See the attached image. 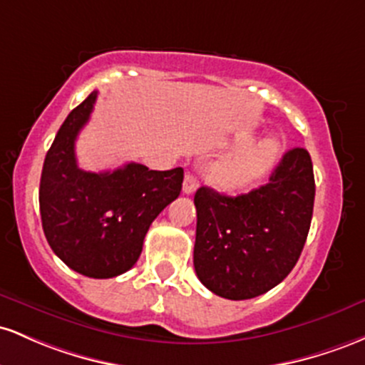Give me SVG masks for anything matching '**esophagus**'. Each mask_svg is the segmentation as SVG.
Masks as SVG:
<instances>
[{"instance_id": "1", "label": "esophagus", "mask_w": 365, "mask_h": 365, "mask_svg": "<svg viewBox=\"0 0 365 365\" xmlns=\"http://www.w3.org/2000/svg\"><path fill=\"white\" fill-rule=\"evenodd\" d=\"M196 187H198V181H196V178L193 174H186L184 175V182H182V191L186 195H193L196 191Z\"/></svg>"}]
</instances>
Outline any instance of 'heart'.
Returning <instances> with one entry per match:
<instances>
[{
  "instance_id": "b5f03b06",
  "label": "heart",
  "mask_w": 365,
  "mask_h": 365,
  "mask_svg": "<svg viewBox=\"0 0 365 365\" xmlns=\"http://www.w3.org/2000/svg\"><path fill=\"white\" fill-rule=\"evenodd\" d=\"M277 158H279L277 141L264 139L243 146L214 163L208 178L212 184L224 191H243L262 181L274 169Z\"/></svg>"
}]
</instances>
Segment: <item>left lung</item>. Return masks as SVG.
I'll return each mask as SVG.
<instances>
[{
    "instance_id": "1",
    "label": "left lung",
    "mask_w": 365,
    "mask_h": 365,
    "mask_svg": "<svg viewBox=\"0 0 365 365\" xmlns=\"http://www.w3.org/2000/svg\"><path fill=\"white\" fill-rule=\"evenodd\" d=\"M309 151L282 155L269 182L226 196L202 186L195 195L198 279L227 300L267 293L292 272L304 250L314 210Z\"/></svg>"
}]
</instances>
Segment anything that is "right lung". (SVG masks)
<instances>
[{
  "label": "right lung",
  "mask_w": 365,
  "mask_h": 365,
  "mask_svg": "<svg viewBox=\"0 0 365 365\" xmlns=\"http://www.w3.org/2000/svg\"><path fill=\"white\" fill-rule=\"evenodd\" d=\"M96 96L76 106L56 133L41 174L39 210L56 257L83 276L108 279L136 264L151 222L181 193L184 170L134 162L98 174L79 169L76 139Z\"/></svg>",
  "instance_id": "right-lung-1"
}]
</instances>
